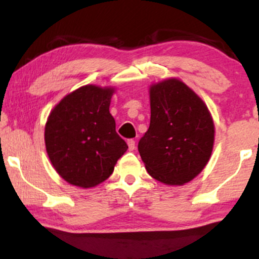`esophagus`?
Returning a JSON list of instances; mask_svg holds the SVG:
<instances>
[{"instance_id": "esophagus-1", "label": "esophagus", "mask_w": 259, "mask_h": 259, "mask_svg": "<svg viewBox=\"0 0 259 259\" xmlns=\"http://www.w3.org/2000/svg\"><path fill=\"white\" fill-rule=\"evenodd\" d=\"M127 146H129V151L135 150V141L134 140H127Z\"/></svg>"}]
</instances>
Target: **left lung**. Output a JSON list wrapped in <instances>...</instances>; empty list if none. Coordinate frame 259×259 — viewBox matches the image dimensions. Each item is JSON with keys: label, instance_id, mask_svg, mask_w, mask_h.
I'll return each instance as SVG.
<instances>
[{"label": "left lung", "instance_id": "left-lung-1", "mask_svg": "<svg viewBox=\"0 0 259 259\" xmlns=\"http://www.w3.org/2000/svg\"><path fill=\"white\" fill-rule=\"evenodd\" d=\"M150 127L139 152L153 179L184 185L203 170L214 145V123L206 103L185 82L164 79L150 86Z\"/></svg>", "mask_w": 259, "mask_h": 259}]
</instances>
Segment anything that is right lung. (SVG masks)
Segmentation results:
<instances>
[{"label": "right lung", "mask_w": 259, "mask_h": 259, "mask_svg": "<svg viewBox=\"0 0 259 259\" xmlns=\"http://www.w3.org/2000/svg\"><path fill=\"white\" fill-rule=\"evenodd\" d=\"M115 89L85 85L53 107L45 125L46 152L70 185L90 189L111 177L127 145L109 113Z\"/></svg>", "instance_id": "right-lung-1"}]
</instances>
